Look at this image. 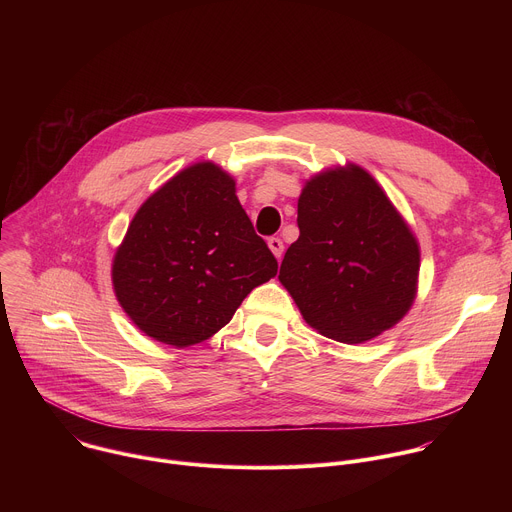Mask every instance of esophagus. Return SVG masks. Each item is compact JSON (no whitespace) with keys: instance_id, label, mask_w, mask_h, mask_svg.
I'll list each match as a JSON object with an SVG mask.
<instances>
[{"instance_id":"1","label":"esophagus","mask_w":512,"mask_h":512,"mask_svg":"<svg viewBox=\"0 0 512 512\" xmlns=\"http://www.w3.org/2000/svg\"><path fill=\"white\" fill-rule=\"evenodd\" d=\"M267 245H269L271 253H273L277 259H281V255H283V241H281L279 237H271V239H267Z\"/></svg>"}]
</instances>
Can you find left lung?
Wrapping results in <instances>:
<instances>
[{
    "mask_svg": "<svg viewBox=\"0 0 512 512\" xmlns=\"http://www.w3.org/2000/svg\"><path fill=\"white\" fill-rule=\"evenodd\" d=\"M298 227L279 281L312 328L360 344L407 314L419 247L369 172L350 166L314 176L298 200Z\"/></svg>",
    "mask_w": 512,
    "mask_h": 512,
    "instance_id": "8db88e82",
    "label": "left lung"
}]
</instances>
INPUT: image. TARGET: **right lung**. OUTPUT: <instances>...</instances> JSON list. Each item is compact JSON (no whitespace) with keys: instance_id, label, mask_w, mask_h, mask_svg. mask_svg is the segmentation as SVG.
<instances>
[{"instance_id":"obj_1","label":"right lung","mask_w":512,"mask_h":512,"mask_svg":"<svg viewBox=\"0 0 512 512\" xmlns=\"http://www.w3.org/2000/svg\"><path fill=\"white\" fill-rule=\"evenodd\" d=\"M277 273L235 180L194 164L141 204L113 259L115 296L148 336L192 346L231 322L251 289Z\"/></svg>"}]
</instances>
